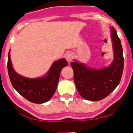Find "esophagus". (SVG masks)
I'll use <instances>...</instances> for the list:
<instances>
[{
    "label": "esophagus",
    "mask_w": 133,
    "mask_h": 133,
    "mask_svg": "<svg viewBox=\"0 0 133 133\" xmlns=\"http://www.w3.org/2000/svg\"><path fill=\"white\" fill-rule=\"evenodd\" d=\"M65 59L68 62H70L73 59V55L71 53L67 54L66 56H65Z\"/></svg>",
    "instance_id": "1"
}]
</instances>
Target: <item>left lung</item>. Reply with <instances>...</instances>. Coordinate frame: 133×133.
<instances>
[{
	"label": "left lung",
	"mask_w": 133,
	"mask_h": 133,
	"mask_svg": "<svg viewBox=\"0 0 133 133\" xmlns=\"http://www.w3.org/2000/svg\"><path fill=\"white\" fill-rule=\"evenodd\" d=\"M114 59L111 65L100 69L92 68L77 60L70 63L74 79L79 95L87 100L97 101L108 96L120 83L124 67L121 40L114 27H111Z\"/></svg>",
	"instance_id": "obj_1"
}]
</instances>
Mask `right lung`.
<instances>
[{
    "label": "right lung",
    "instance_id": "1",
    "mask_svg": "<svg viewBox=\"0 0 133 133\" xmlns=\"http://www.w3.org/2000/svg\"><path fill=\"white\" fill-rule=\"evenodd\" d=\"M68 63L65 58L56 61L44 77L28 78L19 75L12 65L10 51L8 54V72L13 87L22 97L34 103L47 102L54 94L59 81L61 70Z\"/></svg>",
    "mask_w": 133,
    "mask_h": 133
}]
</instances>
